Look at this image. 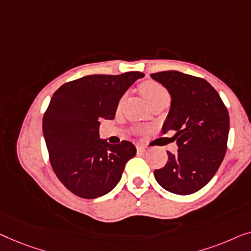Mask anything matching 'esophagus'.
<instances>
[{
    "label": "esophagus",
    "mask_w": 251,
    "mask_h": 251,
    "mask_svg": "<svg viewBox=\"0 0 251 251\" xmlns=\"http://www.w3.org/2000/svg\"><path fill=\"white\" fill-rule=\"evenodd\" d=\"M136 150H137V152H146V151L148 150V148L143 147V146H137Z\"/></svg>",
    "instance_id": "34e87169"
}]
</instances>
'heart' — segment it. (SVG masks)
<instances>
[{
    "label": "heart",
    "instance_id": "heart-1",
    "mask_svg": "<svg viewBox=\"0 0 251 251\" xmlns=\"http://www.w3.org/2000/svg\"><path fill=\"white\" fill-rule=\"evenodd\" d=\"M140 91L149 104L153 103L160 99L169 98L167 90L156 80H146L140 85Z\"/></svg>",
    "mask_w": 251,
    "mask_h": 251
}]
</instances>
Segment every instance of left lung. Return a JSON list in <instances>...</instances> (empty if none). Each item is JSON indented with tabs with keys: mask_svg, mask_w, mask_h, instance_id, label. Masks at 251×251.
I'll use <instances>...</instances> for the list:
<instances>
[{
	"mask_svg": "<svg viewBox=\"0 0 251 251\" xmlns=\"http://www.w3.org/2000/svg\"><path fill=\"white\" fill-rule=\"evenodd\" d=\"M172 95L162 130L176 134L178 151L153 172L157 182L175 195H191L213 178L227 149L230 117L217 91L207 82L176 70L151 74Z\"/></svg>",
	"mask_w": 251,
	"mask_h": 251,
	"instance_id": "obj_1",
	"label": "left lung"
}]
</instances>
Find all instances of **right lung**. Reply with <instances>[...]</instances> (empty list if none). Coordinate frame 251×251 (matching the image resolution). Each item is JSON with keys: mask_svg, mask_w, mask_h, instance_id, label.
<instances>
[{"mask_svg": "<svg viewBox=\"0 0 251 251\" xmlns=\"http://www.w3.org/2000/svg\"><path fill=\"white\" fill-rule=\"evenodd\" d=\"M141 72L90 75L54 92L43 117V135L52 169L60 182L84 199L110 192L121 181L136 148L128 141L99 139L102 119H114L119 99Z\"/></svg>", "mask_w": 251, "mask_h": 251, "instance_id": "right-lung-1", "label": "right lung"}]
</instances>
